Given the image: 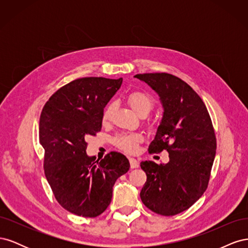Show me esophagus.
<instances>
[{
	"instance_id": "1",
	"label": "esophagus",
	"mask_w": 248,
	"mask_h": 248,
	"mask_svg": "<svg viewBox=\"0 0 248 248\" xmlns=\"http://www.w3.org/2000/svg\"><path fill=\"white\" fill-rule=\"evenodd\" d=\"M129 162H130V168L131 169H137L140 166L139 161L136 158H129Z\"/></svg>"
}]
</instances>
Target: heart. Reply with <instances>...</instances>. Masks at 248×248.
I'll return each instance as SVG.
<instances>
[{
	"label": "heart",
	"instance_id": "heart-1",
	"mask_svg": "<svg viewBox=\"0 0 248 248\" xmlns=\"http://www.w3.org/2000/svg\"><path fill=\"white\" fill-rule=\"evenodd\" d=\"M127 102L129 103V106L132 108V109L138 112L140 116L148 115L154 106V102L153 99L151 98V96H149L147 93L140 91H134L129 93L128 96H127ZM112 111H114V104L109 103L103 110V122L109 121L112 116ZM142 138L139 133H122L115 138L114 142L119 149L122 150V151L126 153H134L137 152L138 146Z\"/></svg>",
	"mask_w": 248,
	"mask_h": 248
}]
</instances>
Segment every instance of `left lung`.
Returning <instances> with one entry per match:
<instances>
[{
	"instance_id": "left-lung-1",
	"label": "left lung",
	"mask_w": 248,
	"mask_h": 248,
	"mask_svg": "<svg viewBox=\"0 0 248 248\" xmlns=\"http://www.w3.org/2000/svg\"><path fill=\"white\" fill-rule=\"evenodd\" d=\"M134 78L158 94L161 122L150 153L169 152L170 161H141L147 181L140 200L153 212L172 216L191 207L205 192L216 153V139L205 103L184 80L169 73H144Z\"/></svg>"
}]
</instances>
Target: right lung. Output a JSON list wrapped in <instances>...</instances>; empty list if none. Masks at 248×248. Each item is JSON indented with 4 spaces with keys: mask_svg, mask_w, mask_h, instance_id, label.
<instances>
[{
    "mask_svg": "<svg viewBox=\"0 0 248 248\" xmlns=\"http://www.w3.org/2000/svg\"><path fill=\"white\" fill-rule=\"evenodd\" d=\"M122 80L76 79L52 94L41 111L44 172L59 204L76 215L96 217L106 211L115 182L130 168L121 153L95 161L86 152V139L101 130L103 109Z\"/></svg>",
    "mask_w": 248,
    "mask_h": 248,
    "instance_id": "obj_1",
    "label": "right lung"
}]
</instances>
